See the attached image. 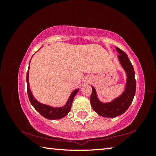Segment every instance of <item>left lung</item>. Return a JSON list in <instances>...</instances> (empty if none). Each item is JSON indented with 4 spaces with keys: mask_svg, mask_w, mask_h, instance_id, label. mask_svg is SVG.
Wrapping results in <instances>:
<instances>
[{
    "mask_svg": "<svg viewBox=\"0 0 156 156\" xmlns=\"http://www.w3.org/2000/svg\"><path fill=\"white\" fill-rule=\"evenodd\" d=\"M119 55L118 56L120 64L126 75L125 91L118 98L109 102H102L98 98L96 91L93 86L90 98L91 105L98 114L105 118H115L125 113L130 106L136 94V83L133 67L126 53L118 47H115Z\"/></svg>",
    "mask_w": 156,
    "mask_h": 156,
    "instance_id": "left-lung-1",
    "label": "left lung"
}]
</instances>
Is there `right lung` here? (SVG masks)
<instances>
[{"mask_svg":"<svg viewBox=\"0 0 156 156\" xmlns=\"http://www.w3.org/2000/svg\"><path fill=\"white\" fill-rule=\"evenodd\" d=\"M29 69H30V66H29V69L27 73V89L29 99H30L31 104L32 105L34 109L40 113L41 115H43V117L49 120L61 119L63 117H65L70 112L73 100L76 94L79 91V89H76V90L72 91V93L71 94L69 98L67 103H66L64 107H53L49 106V105L42 104L41 102H39L38 100H36L35 98L34 97L32 93H31L30 87V83H29Z\"/></svg>","mask_w":156,"mask_h":156,"instance_id":"1","label":"right lung"}]
</instances>
